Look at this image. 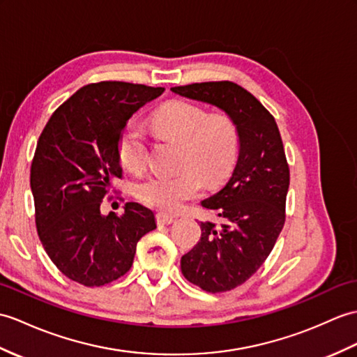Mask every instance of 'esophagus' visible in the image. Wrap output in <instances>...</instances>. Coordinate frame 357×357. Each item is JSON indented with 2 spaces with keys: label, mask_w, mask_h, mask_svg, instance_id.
<instances>
[{
  "label": "esophagus",
  "mask_w": 357,
  "mask_h": 357,
  "mask_svg": "<svg viewBox=\"0 0 357 357\" xmlns=\"http://www.w3.org/2000/svg\"><path fill=\"white\" fill-rule=\"evenodd\" d=\"M176 220L175 216H170V214H165V213H158L156 214V223H158L160 227L162 225H170V223H173Z\"/></svg>",
  "instance_id": "esophagus-1"
}]
</instances>
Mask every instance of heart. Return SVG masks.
<instances>
[{
  "label": "heart",
  "mask_w": 357,
  "mask_h": 357,
  "mask_svg": "<svg viewBox=\"0 0 357 357\" xmlns=\"http://www.w3.org/2000/svg\"><path fill=\"white\" fill-rule=\"evenodd\" d=\"M152 126L160 135L178 139L184 146L179 156L182 170L175 175H149L139 179L134 193L143 204L175 211L201 193L203 176L210 184H219L234 170L242 149V134L231 115L210 112L193 102L172 100L155 111ZM117 152L128 170L138 172L144 167L149 144L138 124L130 121L123 128Z\"/></svg>",
  "instance_id": "b5f03b06"
}]
</instances>
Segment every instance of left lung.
<instances>
[{"instance_id":"obj_1","label":"left lung","mask_w":357,"mask_h":357,"mask_svg":"<svg viewBox=\"0 0 357 357\" xmlns=\"http://www.w3.org/2000/svg\"><path fill=\"white\" fill-rule=\"evenodd\" d=\"M172 91L219 106L242 134L233 176L202 202L220 223L201 222V240L181 259L190 283L211 294L227 292L259 271L284 227L291 173L283 139L273 115L234 82H201Z\"/></svg>"}]
</instances>
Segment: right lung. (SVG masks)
Wrapping results in <instances>:
<instances>
[{"label":"right lung","mask_w":357,"mask_h":357,"mask_svg":"<svg viewBox=\"0 0 357 357\" xmlns=\"http://www.w3.org/2000/svg\"><path fill=\"white\" fill-rule=\"evenodd\" d=\"M162 91L117 80L85 85L57 107L38 139L30 169L38 236L56 268L79 284L123 277L138 240L156 228L153 213L137 202L106 218L100 204L123 176V128Z\"/></svg>","instance_id":"obj_1"}]
</instances>
